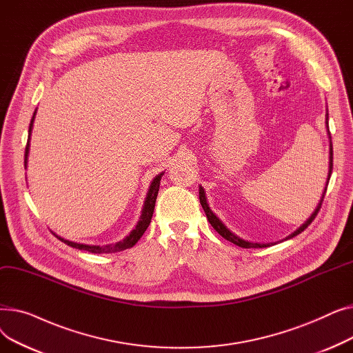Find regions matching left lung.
Returning a JSON list of instances; mask_svg holds the SVG:
<instances>
[{
	"instance_id": "left-lung-1",
	"label": "left lung",
	"mask_w": 353,
	"mask_h": 353,
	"mask_svg": "<svg viewBox=\"0 0 353 353\" xmlns=\"http://www.w3.org/2000/svg\"><path fill=\"white\" fill-rule=\"evenodd\" d=\"M329 114L326 113V127H327V132H329V123H327V120H329V117H327ZM329 136H330V133H329ZM329 176H327V183H329V180H330V174H332V169H333V150H332V141H330V152H329ZM325 193H326V189H325ZM325 193H323V196H322V200H321V203L318 205V208H316V210L313 212V214L305 221V223L296 230V232H293L290 236H288V239H292V237H294L296 234H299V233H302L310 223L312 221L314 220V217L318 216V213H319V210H321V208H322V201H323V197H325ZM199 199H200V205H201V208H203V210H205V213H206V216H208V220H209V223L213 226V229L221 236V237H225L226 240H229V242H232V243H234V245H237V246H240V248H245V249H250V248H254V249H257V248H268V246H270L272 243H252V242H246V240H243V239H240V237H237L234 233H232L223 223H221V221L219 220V217L210 210V208H209V205H208V200H206V194H205V190H203V188H200V190H199Z\"/></svg>"
}]
</instances>
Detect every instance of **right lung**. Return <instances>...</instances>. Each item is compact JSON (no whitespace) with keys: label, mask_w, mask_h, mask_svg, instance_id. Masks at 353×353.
Segmentation results:
<instances>
[{"label":"right lung","mask_w":353,"mask_h":353,"mask_svg":"<svg viewBox=\"0 0 353 353\" xmlns=\"http://www.w3.org/2000/svg\"><path fill=\"white\" fill-rule=\"evenodd\" d=\"M35 114V113H34ZM32 121H34V116L31 119V123H30V128H28V134H31V128H32ZM28 150H30V136H28V141H27V145H26V154H24V163L27 164V156H28ZM164 173L159 174L154 177V180L152 181L150 184V190H148L147 193V197H145V201H144V208H143V212H141V217L139 220V223L136 226V229L130 233L124 240H121V242L116 243V245H107V246H92V245H81V243H74V242H70V240H65L60 236L55 234V237L60 239L61 242H64L67 246H71V248H76V249H80V250H87L90 253H116V252H121V250H125L128 248H133L140 237L143 236V233L147 230L148 225H150L152 221V216H153V212H154V205H156V199H157V193H159V188H160V180H161V176Z\"/></svg>","instance_id":"1"}]
</instances>
